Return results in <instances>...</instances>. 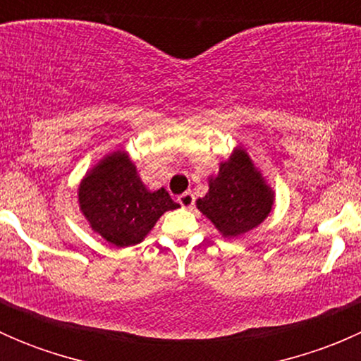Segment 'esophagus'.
Wrapping results in <instances>:
<instances>
[{"label":"esophagus","mask_w":361,"mask_h":361,"mask_svg":"<svg viewBox=\"0 0 361 361\" xmlns=\"http://www.w3.org/2000/svg\"><path fill=\"white\" fill-rule=\"evenodd\" d=\"M178 202L181 204V207H187V209H190V207L194 206L195 197L192 192H185V194H181L180 197H178Z\"/></svg>","instance_id":"1"}]
</instances>
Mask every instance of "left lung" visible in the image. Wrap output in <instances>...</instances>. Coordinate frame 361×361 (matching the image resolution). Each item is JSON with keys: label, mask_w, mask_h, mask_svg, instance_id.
Returning a JSON list of instances; mask_svg holds the SVG:
<instances>
[{"label": "left lung", "mask_w": 361, "mask_h": 361, "mask_svg": "<svg viewBox=\"0 0 361 361\" xmlns=\"http://www.w3.org/2000/svg\"><path fill=\"white\" fill-rule=\"evenodd\" d=\"M197 207L225 238H235L265 220L272 207V192L262 180L245 152H234L231 160L209 180V192Z\"/></svg>", "instance_id": "1"}]
</instances>
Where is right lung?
Here are the masks:
<instances>
[{
  "label": "right lung",
  "instance_id": "add662e5",
  "mask_svg": "<svg viewBox=\"0 0 361 361\" xmlns=\"http://www.w3.org/2000/svg\"><path fill=\"white\" fill-rule=\"evenodd\" d=\"M78 201L90 227L118 248L143 241L166 211L178 207L164 188H145L126 154L101 160L80 185Z\"/></svg>",
  "mask_w": 361,
  "mask_h": 361
}]
</instances>
